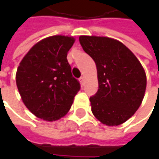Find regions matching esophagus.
<instances>
[{"label":"esophagus","mask_w":159,"mask_h":159,"mask_svg":"<svg viewBox=\"0 0 159 159\" xmlns=\"http://www.w3.org/2000/svg\"><path fill=\"white\" fill-rule=\"evenodd\" d=\"M80 83H81V85H83L84 84V82H85V78H84V76H81L79 78Z\"/></svg>","instance_id":"esophagus-1"}]
</instances>
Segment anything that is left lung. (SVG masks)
I'll return each instance as SVG.
<instances>
[{
    "instance_id": "left-lung-1",
    "label": "left lung",
    "mask_w": 159,
    "mask_h": 159,
    "mask_svg": "<svg viewBox=\"0 0 159 159\" xmlns=\"http://www.w3.org/2000/svg\"><path fill=\"white\" fill-rule=\"evenodd\" d=\"M80 44L94 60L99 89L90 97L93 116L117 126L133 116L143 100L147 76L135 55L117 40L81 36Z\"/></svg>"
}]
</instances>
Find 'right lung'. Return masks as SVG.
<instances>
[{
    "label": "right lung",
    "instance_id": "obj_1",
    "mask_svg": "<svg viewBox=\"0 0 159 159\" xmlns=\"http://www.w3.org/2000/svg\"><path fill=\"white\" fill-rule=\"evenodd\" d=\"M74 42L72 36L47 37L30 49L18 67L16 83L23 102L41 119L64 117L80 90L67 60Z\"/></svg>",
    "mask_w": 159,
    "mask_h": 159
}]
</instances>
